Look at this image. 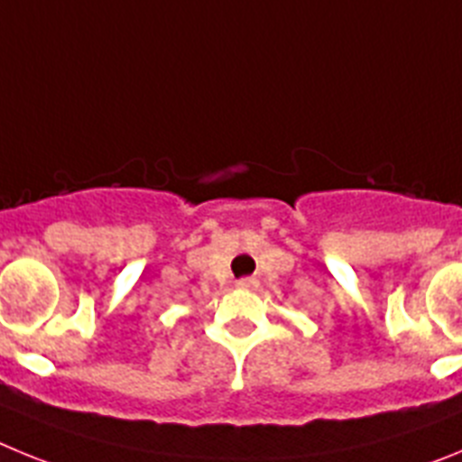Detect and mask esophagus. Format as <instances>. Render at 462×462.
Instances as JSON below:
<instances>
[{"label": "esophagus", "mask_w": 462, "mask_h": 462, "mask_svg": "<svg viewBox=\"0 0 462 462\" xmlns=\"http://www.w3.org/2000/svg\"><path fill=\"white\" fill-rule=\"evenodd\" d=\"M236 284H238V289H256V287H259V282H256L254 277H243V280H238Z\"/></svg>", "instance_id": "1"}]
</instances>
